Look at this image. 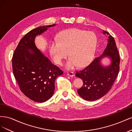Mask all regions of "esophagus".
<instances>
[{
	"label": "esophagus",
	"instance_id": "obj_1",
	"mask_svg": "<svg viewBox=\"0 0 132 132\" xmlns=\"http://www.w3.org/2000/svg\"><path fill=\"white\" fill-rule=\"evenodd\" d=\"M67 73V75L70 76V77H73V76H74V73L73 71H68Z\"/></svg>",
	"mask_w": 132,
	"mask_h": 132
}]
</instances>
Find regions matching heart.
<instances>
[{
  "label": "heart",
  "instance_id": "obj_1",
  "mask_svg": "<svg viewBox=\"0 0 132 132\" xmlns=\"http://www.w3.org/2000/svg\"><path fill=\"white\" fill-rule=\"evenodd\" d=\"M96 45L97 38L93 32L72 29L63 31L58 41L51 42L50 51L54 62L59 65L69 54L66 68L72 69L88 64L94 57Z\"/></svg>",
  "mask_w": 132,
  "mask_h": 132
}]
</instances>
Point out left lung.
Returning a JSON list of instances; mask_svg holds the SVG:
<instances>
[{
    "instance_id": "obj_1",
    "label": "left lung",
    "mask_w": 132,
    "mask_h": 132,
    "mask_svg": "<svg viewBox=\"0 0 132 132\" xmlns=\"http://www.w3.org/2000/svg\"><path fill=\"white\" fill-rule=\"evenodd\" d=\"M103 34L108 37L107 45L103 54L75 74L76 77L83 81L82 86L78 90V94L87 101L96 100L105 96L112 86L119 72L120 58L114 39L108 32L103 30ZM105 56L111 60V64L106 67L100 63Z\"/></svg>"
}]
</instances>
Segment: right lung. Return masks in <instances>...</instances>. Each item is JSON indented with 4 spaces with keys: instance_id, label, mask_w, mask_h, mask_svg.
<instances>
[{
    "instance_id": "obj_1",
    "label": "right lung",
    "mask_w": 132,
    "mask_h": 132,
    "mask_svg": "<svg viewBox=\"0 0 132 132\" xmlns=\"http://www.w3.org/2000/svg\"><path fill=\"white\" fill-rule=\"evenodd\" d=\"M55 25L40 26L29 32L20 41L12 58L13 74L20 89L35 102H45L52 96L55 79L63 74L35 44L37 35Z\"/></svg>"
}]
</instances>
